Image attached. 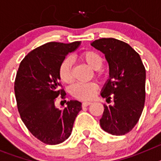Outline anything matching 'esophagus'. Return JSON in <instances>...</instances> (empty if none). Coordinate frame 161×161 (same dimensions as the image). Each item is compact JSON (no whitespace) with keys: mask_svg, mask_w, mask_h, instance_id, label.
Wrapping results in <instances>:
<instances>
[{"mask_svg":"<svg viewBox=\"0 0 161 161\" xmlns=\"http://www.w3.org/2000/svg\"><path fill=\"white\" fill-rule=\"evenodd\" d=\"M90 104H91L90 102H85L82 103V106H83V107H86V106H89Z\"/></svg>","mask_w":161,"mask_h":161,"instance_id":"1","label":"esophagus"}]
</instances>
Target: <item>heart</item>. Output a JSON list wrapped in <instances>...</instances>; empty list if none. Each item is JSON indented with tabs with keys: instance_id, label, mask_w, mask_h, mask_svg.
Returning a JSON list of instances; mask_svg holds the SVG:
<instances>
[{
	"instance_id": "1",
	"label": "heart",
	"mask_w": 161,
	"mask_h": 161,
	"mask_svg": "<svg viewBox=\"0 0 161 161\" xmlns=\"http://www.w3.org/2000/svg\"><path fill=\"white\" fill-rule=\"evenodd\" d=\"M80 58L87 64L91 68L95 70V75L98 78H102L105 75V70L102 68L103 58L102 55L93 50H86L81 52ZM72 60L70 57H66L62 60L59 67V77L62 82L70 84L72 81ZM97 86L93 82L74 84L70 88V93L78 100H89L96 93Z\"/></svg>"
}]
</instances>
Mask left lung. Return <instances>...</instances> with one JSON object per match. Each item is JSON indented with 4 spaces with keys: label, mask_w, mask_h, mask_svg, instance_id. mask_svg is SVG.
I'll return each mask as SVG.
<instances>
[{
    "label": "left lung",
    "mask_w": 161,
    "mask_h": 161,
    "mask_svg": "<svg viewBox=\"0 0 161 161\" xmlns=\"http://www.w3.org/2000/svg\"><path fill=\"white\" fill-rule=\"evenodd\" d=\"M91 45L105 54L109 64V79L102 89L104 104L100 125L114 136H123L135 127L141 116L145 102L146 71L139 54L123 41L102 38Z\"/></svg>",
    "instance_id": "obj_1"
}]
</instances>
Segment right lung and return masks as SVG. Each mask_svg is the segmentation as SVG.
Returning <instances> with one entry per match:
<instances>
[{"label":"right lung","mask_w":161,"mask_h":161,"mask_svg":"<svg viewBox=\"0 0 161 161\" xmlns=\"http://www.w3.org/2000/svg\"><path fill=\"white\" fill-rule=\"evenodd\" d=\"M80 44L78 41L43 44L25 55L17 72L14 92L21 119L33 136L46 144L66 140L81 110V103L76 100L65 101L64 109L55 106L56 97L61 95L64 99L66 95L59 89V64Z\"/></svg>","instance_id":"1"}]
</instances>
